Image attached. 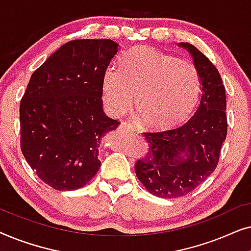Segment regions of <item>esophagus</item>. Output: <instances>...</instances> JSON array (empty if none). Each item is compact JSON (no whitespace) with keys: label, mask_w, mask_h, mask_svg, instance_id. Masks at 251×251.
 Listing matches in <instances>:
<instances>
[{"label":"esophagus","mask_w":251,"mask_h":251,"mask_svg":"<svg viewBox=\"0 0 251 251\" xmlns=\"http://www.w3.org/2000/svg\"><path fill=\"white\" fill-rule=\"evenodd\" d=\"M119 128L121 130H129V131L133 130V126H132L131 123H128V122H121V123H120Z\"/></svg>","instance_id":"34e87169"}]
</instances>
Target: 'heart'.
<instances>
[{"label": "heart", "instance_id": "1", "mask_svg": "<svg viewBox=\"0 0 251 251\" xmlns=\"http://www.w3.org/2000/svg\"><path fill=\"white\" fill-rule=\"evenodd\" d=\"M201 91L198 68L190 60L147 47H137L119 60V73L108 70L102 76V100L113 115L130 108L154 128L183 122L197 105Z\"/></svg>", "mask_w": 251, "mask_h": 251}]
</instances>
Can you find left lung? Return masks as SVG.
I'll list each match as a JSON object with an SVG mask.
<instances>
[{"instance_id": "8db88e82", "label": "left lung", "mask_w": 251, "mask_h": 251, "mask_svg": "<svg viewBox=\"0 0 251 251\" xmlns=\"http://www.w3.org/2000/svg\"><path fill=\"white\" fill-rule=\"evenodd\" d=\"M179 46L192 54L200 75V104L183 126L143 132L149 152L135 164L140 183L151 194L164 199L191 193L214 173L227 135L225 87L221 74L193 44L181 42Z\"/></svg>"}]
</instances>
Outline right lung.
Returning <instances> with one entry per match:
<instances>
[{
	"mask_svg": "<svg viewBox=\"0 0 251 251\" xmlns=\"http://www.w3.org/2000/svg\"><path fill=\"white\" fill-rule=\"evenodd\" d=\"M118 50L112 40L70 41L30 76L19 107L20 149L54 190H78L100 168V138L120 125L105 115L101 99Z\"/></svg>",
	"mask_w": 251,
	"mask_h": 251,
	"instance_id": "right-lung-1",
	"label": "right lung"
}]
</instances>
